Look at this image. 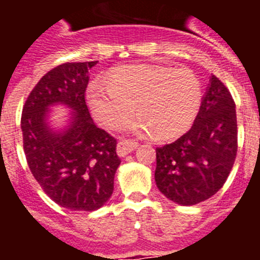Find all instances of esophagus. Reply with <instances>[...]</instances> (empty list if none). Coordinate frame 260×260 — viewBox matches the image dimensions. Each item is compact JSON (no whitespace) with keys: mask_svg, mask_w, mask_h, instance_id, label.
Masks as SVG:
<instances>
[{"mask_svg":"<svg viewBox=\"0 0 260 260\" xmlns=\"http://www.w3.org/2000/svg\"><path fill=\"white\" fill-rule=\"evenodd\" d=\"M138 143L133 141H121L117 144V153H118L119 157H125L126 155H128L130 152H133L134 150H137Z\"/></svg>","mask_w":260,"mask_h":260,"instance_id":"obj_1","label":"esophagus"}]
</instances>
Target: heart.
Masks as SVG:
<instances>
[{
    "mask_svg": "<svg viewBox=\"0 0 260 260\" xmlns=\"http://www.w3.org/2000/svg\"><path fill=\"white\" fill-rule=\"evenodd\" d=\"M91 112L107 127L122 126L137 109L142 114L126 127L141 135L169 139L182 134L198 114L202 87L186 69L130 65L93 80L87 93Z\"/></svg>",
    "mask_w": 260,
    "mask_h": 260,
    "instance_id": "heart-1",
    "label": "heart"
}]
</instances>
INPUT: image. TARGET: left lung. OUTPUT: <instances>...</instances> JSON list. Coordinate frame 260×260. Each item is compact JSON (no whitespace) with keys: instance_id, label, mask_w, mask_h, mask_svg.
<instances>
[{"instance_id":"left-lung-1","label":"left lung","mask_w":260,"mask_h":260,"mask_svg":"<svg viewBox=\"0 0 260 260\" xmlns=\"http://www.w3.org/2000/svg\"><path fill=\"white\" fill-rule=\"evenodd\" d=\"M236 153V104L228 88L212 75L191 128L173 143L156 148V186L181 206L207 201L225 183Z\"/></svg>"}]
</instances>
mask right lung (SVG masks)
Here are the masks:
<instances>
[{
  "label": "right lung",
  "instance_id": "add662e5",
  "mask_svg": "<svg viewBox=\"0 0 260 260\" xmlns=\"http://www.w3.org/2000/svg\"><path fill=\"white\" fill-rule=\"evenodd\" d=\"M98 63L68 62L48 71L23 107V148L32 174L45 194L71 211H96L113 194L121 160L117 142L93 123L86 104L88 71ZM56 105L71 110L66 125L54 128Z\"/></svg>",
  "mask_w": 260,
  "mask_h": 260
}]
</instances>
